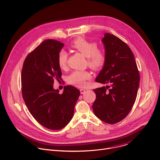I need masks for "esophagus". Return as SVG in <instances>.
Listing matches in <instances>:
<instances>
[{
  "instance_id": "34e87169",
  "label": "esophagus",
  "mask_w": 160,
  "mask_h": 160,
  "mask_svg": "<svg viewBox=\"0 0 160 160\" xmlns=\"http://www.w3.org/2000/svg\"><path fill=\"white\" fill-rule=\"evenodd\" d=\"M80 91L81 94H83L86 92V90H85V89H83V88H80Z\"/></svg>"
}]
</instances>
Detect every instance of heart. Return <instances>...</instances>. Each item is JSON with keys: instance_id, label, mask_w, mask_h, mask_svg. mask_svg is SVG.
Segmentation results:
<instances>
[{"instance_id": "obj_1", "label": "heart", "mask_w": 160, "mask_h": 160, "mask_svg": "<svg viewBox=\"0 0 160 160\" xmlns=\"http://www.w3.org/2000/svg\"><path fill=\"white\" fill-rule=\"evenodd\" d=\"M71 47L81 52L87 58V64L94 70H98L104 66L106 61L104 52L98 49L97 43L90 42L83 37H78L74 40ZM68 53L64 50L59 51L58 56V64L61 69H64L67 65ZM91 78L87 71H75L68 77V82L77 87H83L86 81Z\"/></svg>"}]
</instances>
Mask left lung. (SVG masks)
<instances>
[{
  "label": "left lung",
  "mask_w": 160,
  "mask_h": 160,
  "mask_svg": "<svg viewBox=\"0 0 160 160\" xmlns=\"http://www.w3.org/2000/svg\"><path fill=\"white\" fill-rule=\"evenodd\" d=\"M102 42L106 61L96 81L110 86L94 89L96 99L92 109L101 120L114 124L123 120L131 111L138 95L140 75L133 54L126 43L108 33Z\"/></svg>",
  "instance_id": "8db88e82"
}]
</instances>
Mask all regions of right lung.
<instances>
[{"label":"right lung","mask_w":160,"mask_h":160,"mask_svg":"<svg viewBox=\"0 0 160 160\" xmlns=\"http://www.w3.org/2000/svg\"><path fill=\"white\" fill-rule=\"evenodd\" d=\"M64 46L59 41L42 42L25 59L21 71V92L25 104L33 118L42 126L59 130L73 118L80 90L67 85L62 94L54 90L55 80L60 82L62 73L58 56Z\"/></svg>","instance_id":"1"}]
</instances>
